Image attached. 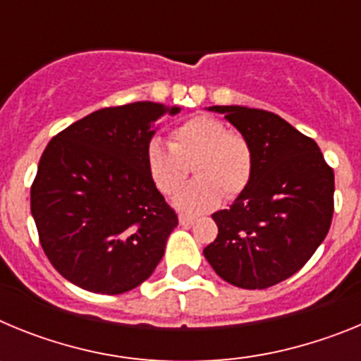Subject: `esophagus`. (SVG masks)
I'll return each instance as SVG.
<instances>
[{
	"instance_id": "obj_1",
	"label": "esophagus",
	"mask_w": 361,
	"mask_h": 361,
	"mask_svg": "<svg viewBox=\"0 0 361 361\" xmlns=\"http://www.w3.org/2000/svg\"><path fill=\"white\" fill-rule=\"evenodd\" d=\"M178 222L183 226H191L195 222V216H190V215H178Z\"/></svg>"
}]
</instances>
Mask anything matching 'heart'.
I'll list each match as a JSON object with an SVG mask.
<instances>
[{
  "instance_id": "heart-1",
  "label": "heart",
  "mask_w": 361,
  "mask_h": 361,
  "mask_svg": "<svg viewBox=\"0 0 361 361\" xmlns=\"http://www.w3.org/2000/svg\"><path fill=\"white\" fill-rule=\"evenodd\" d=\"M195 180L175 195L173 204L183 212H208L222 199L244 191L253 171V153L244 137L229 133L222 121L208 116L188 119L171 132V145L152 139L146 145L145 162L153 186L173 195L186 178L191 162Z\"/></svg>"
}]
</instances>
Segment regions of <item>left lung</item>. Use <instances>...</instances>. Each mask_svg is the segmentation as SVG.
<instances>
[{"label":"left lung","mask_w":361,"mask_h":361,"mask_svg":"<svg viewBox=\"0 0 361 361\" xmlns=\"http://www.w3.org/2000/svg\"><path fill=\"white\" fill-rule=\"evenodd\" d=\"M231 123L253 153L247 186L228 209L204 257L242 289H266L304 267L333 219L334 173L312 139L266 110L209 106Z\"/></svg>","instance_id":"left-lung-1"}]
</instances>
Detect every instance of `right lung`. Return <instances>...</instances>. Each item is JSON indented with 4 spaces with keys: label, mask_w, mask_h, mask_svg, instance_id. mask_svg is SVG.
Segmentation results:
<instances>
[{
    "label": "right lung",
    "mask_w": 361,
    "mask_h": 361,
    "mask_svg": "<svg viewBox=\"0 0 361 361\" xmlns=\"http://www.w3.org/2000/svg\"><path fill=\"white\" fill-rule=\"evenodd\" d=\"M178 111L152 101L103 108L44 148L30 212L50 264L78 288L121 295L161 262L178 220L148 177L145 149L155 123Z\"/></svg>",
    "instance_id": "obj_1"
}]
</instances>
